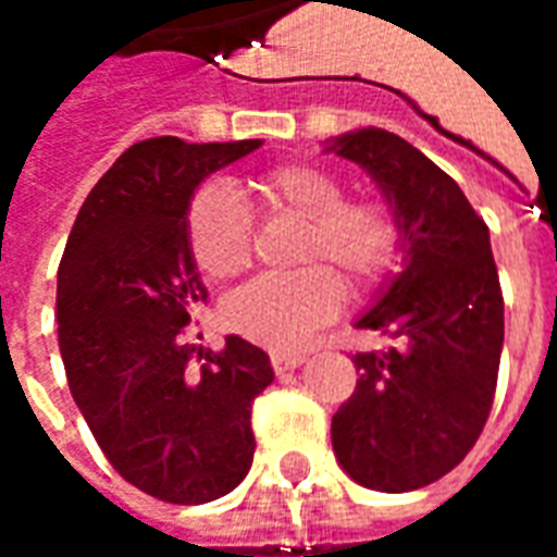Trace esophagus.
Here are the masks:
<instances>
[{
	"mask_svg": "<svg viewBox=\"0 0 557 557\" xmlns=\"http://www.w3.org/2000/svg\"><path fill=\"white\" fill-rule=\"evenodd\" d=\"M304 361H307L304 351H271V367H274V373L295 370V367H301Z\"/></svg>",
	"mask_w": 557,
	"mask_h": 557,
	"instance_id": "34e87169",
	"label": "esophagus"
}]
</instances>
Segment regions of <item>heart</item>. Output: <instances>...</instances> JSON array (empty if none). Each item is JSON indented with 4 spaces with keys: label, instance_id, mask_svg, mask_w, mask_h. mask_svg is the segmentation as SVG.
<instances>
[{
    "label": "heart",
    "instance_id": "obj_1",
    "mask_svg": "<svg viewBox=\"0 0 557 557\" xmlns=\"http://www.w3.org/2000/svg\"><path fill=\"white\" fill-rule=\"evenodd\" d=\"M265 218L301 220L292 274L250 280L223 304V322L262 346L289 349L337 313L339 280L349 292L373 286L397 256L399 226L379 196H346V182L319 163H283L250 182ZM187 247L211 280H230L250 265L253 232L238 196L223 182L206 184L190 199Z\"/></svg>",
    "mask_w": 557,
    "mask_h": 557
}]
</instances>
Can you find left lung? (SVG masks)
I'll list each match as a JSON object with an SVG mask.
<instances>
[{
	"mask_svg": "<svg viewBox=\"0 0 557 557\" xmlns=\"http://www.w3.org/2000/svg\"><path fill=\"white\" fill-rule=\"evenodd\" d=\"M327 151L373 175L403 250V271L358 319L391 349L351 358L361 379L331 420L334 454L367 490H420L466 459L490 418L504 346L490 230L459 184L391 131H349Z\"/></svg>",
	"mask_w": 557,
	"mask_h": 557,
	"instance_id": "1",
	"label": "left lung"
}]
</instances>
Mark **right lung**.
I'll return each mask as SVG.
<instances>
[{"label":"right lung","mask_w":557,"mask_h":557,"mask_svg":"<svg viewBox=\"0 0 557 557\" xmlns=\"http://www.w3.org/2000/svg\"><path fill=\"white\" fill-rule=\"evenodd\" d=\"M259 146L134 143L91 187L59 262L55 322L71 397L110 466L160 502H214L253 462L250 411L274 370L235 334L190 367L196 346L184 331L208 292L184 218L202 178Z\"/></svg>","instance_id":"1"}]
</instances>
